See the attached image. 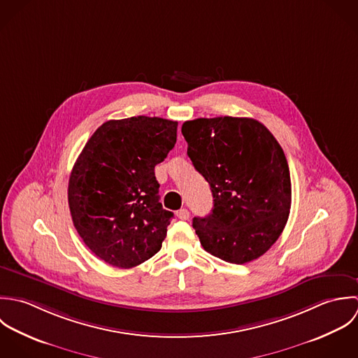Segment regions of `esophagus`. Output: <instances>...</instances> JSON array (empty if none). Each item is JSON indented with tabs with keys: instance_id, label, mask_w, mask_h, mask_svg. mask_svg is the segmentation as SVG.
<instances>
[{
	"instance_id": "esophagus-1",
	"label": "esophagus",
	"mask_w": 358,
	"mask_h": 358,
	"mask_svg": "<svg viewBox=\"0 0 358 358\" xmlns=\"http://www.w3.org/2000/svg\"><path fill=\"white\" fill-rule=\"evenodd\" d=\"M176 215L180 220H188L189 218V212L187 209H180Z\"/></svg>"
}]
</instances>
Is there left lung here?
<instances>
[{"label": "left lung", "mask_w": 358, "mask_h": 358, "mask_svg": "<svg viewBox=\"0 0 358 358\" xmlns=\"http://www.w3.org/2000/svg\"><path fill=\"white\" fill-rule=\"evenodd\" d=\"M188 156L209 182L213 209L192 225L206 252L245 264L263 256L285 228L292 202L281 145L249 117L195 119L182 124Z\"/></svg>", "instance_id": "left-lung-1"}]
</instances>
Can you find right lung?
Masks as SVG:
<instances>
[{"label":"right lung","mask_w":358,"mask_h":358,"mask_svg":"<svg viewBox=\"0 0 358 358\" xmlns=\"http://www.w3.org/2000/svg\"><path fill=\"white\" fill-rule=\"evenodd\" d=\"M177 122L134 116L103 123L73 166V224L105 263L131 268L155 256L173 213L159 202L155 166L177 141Z\"/></svg>","instance_id":"right-lung-1"}]
</instances>
